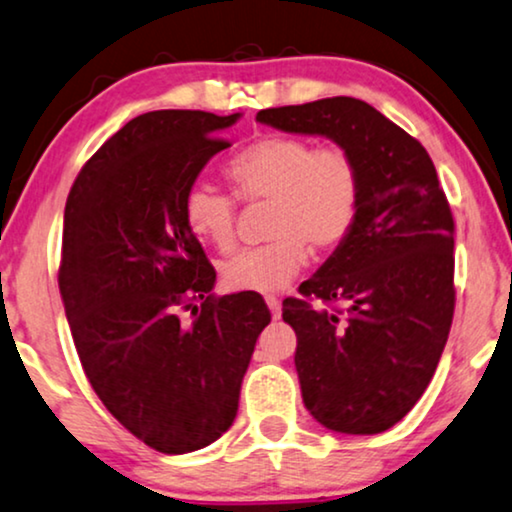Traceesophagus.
Here are the masks:
<instances>
[{
	"instance_id": "1",
	"label": "esophagus",
	"mask_w": 512,
	"mask_h": 512,
	"mask_svg": "<svg viewBox=\"0 0 512 512\" xmlns=\"http://www.w3.org/2000/svg\"><path fill=\"white\" fill-rule=\"evenodd\" d=\"M264 302H267L271 316H274L276 320L281 318V299L274 297V295H267V297H264Z\"/></svg>"
}]
</instances>
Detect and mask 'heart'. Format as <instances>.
<instances>
[{
  "mask_svg": "<svg viewBox=\"0 0 512 512\" xmlns=\"http://www.w3.org/2000/svg\"><path fill=\"white\" fill-rule=\"evenodd\" d=\"M224 175L241 201L271 203V241L222 262L220 276L229 290H281L306 264V245L318 252L335 250L358 222L363 180L356 159L342 147L267 135L229 159ZM236 217V201L215 187L192 185L182 199L187 231L215 250L234 248Z\"/></svg>",
  "mask_w": 512,
  "mask_h": 512,
  "instance_id": "1",
  "label": "heart"
}]
</instances>
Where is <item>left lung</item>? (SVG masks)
<instances>
[{
    "mask_svg": "<svg viewBox=\"0 0 512 512\" xmlns=\"http://www.w3.org/2000/svg\"><path fill=\"white\" fill-rule=\"evenodd\" d=\"M257 121L325 135L360 168L356 227L283 302L311 417L349 435L398 424L431 384L454 318V217L424 145L363 100L271 107ZM318 301V305H313Z\"/></svg>",
    "mask_w": 512,
    "mask_h": 512,
    "instance_id": "left-lung-1",
    "label": "left lung"
}]
</instances>
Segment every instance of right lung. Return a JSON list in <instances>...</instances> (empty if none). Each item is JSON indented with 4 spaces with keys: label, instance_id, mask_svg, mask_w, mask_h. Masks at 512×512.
<instances>
[{
    "label": "right lung",
    "instance_id": "1",
    "mask_svg": "<svg viewBox=\"0 0 512 512\" xmlns=\"http://www.w3.org/2000/svg\"><path fill=\"white\" fill-rule=\"evenodd\" d=\"M238 117L140 114L84 163L65 203L58 285L81 367L109 414L163 454L229 431L271 323L257 292L215 295V269L182 222L187 189L231 147L220 131Z\"/></svg>",
    "mask_w": 512,
    "mask_h": 512
}]
</instances>
